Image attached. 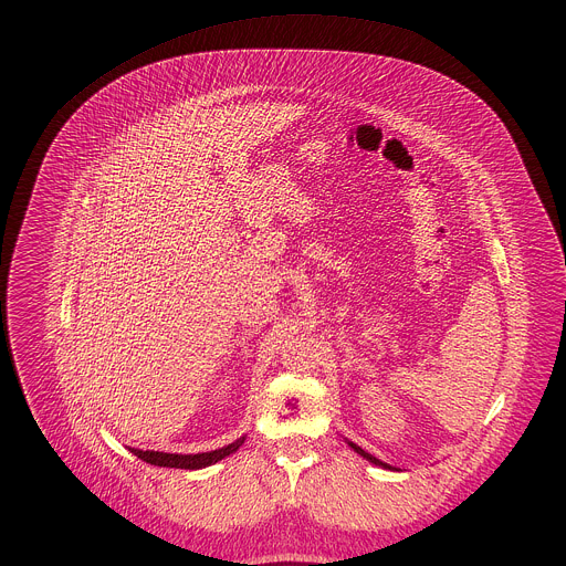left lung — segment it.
Instances as JSON below:
<instances>
[{
    "label": "left lung",
    "mask_w": 566,
    "mask_h": 566,
    "mask_svg": "<svg viewBox=\"0 0 566 566\" xmlns=\"http://www.w3.org/2000/svg\"><path fill=\"white\" fill-rule=\"evenodd\" d=\"M348 444H350V449H353V451H355V453H359V455H361V458H366V460H368V462H373V464H377V467H384V469H392V467H390V464H386V462H381V460H377V458H375V455H370V453H366V451H364V449H361V447H357V444H355V442H348Z\"/></svg>",
    "instance_id": "left-lung-1"
}]
</instances>
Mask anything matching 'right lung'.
Here are the masks:
<instances>
[{"label": "right lung", "mask_w": 566, "mask_h": 566, "mask_svg": "<svg viewBox=\"0 0 566 566\" xmlns=\"http://www.w3.org/2000/svg\"><path fill=\"white\" fill-rule=\"evenodd\" d=\"M245 438H240L222 449H216V451H209V453H196V455H178V453H163V451H142V449H130L137 458H142L144 462L148 464H155V467H167V469H205V467H211L220 460H224L227 455L235 453L243 444Z\"/></svg>", "instance_id": "obj_1"}]
</instances>
